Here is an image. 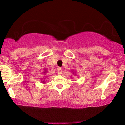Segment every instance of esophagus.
Instances as JSON below:
<instances>
[{"label": "esophagus", "instance_id": "34e87169", "mask_svg": "<svg viewBox=\"0 0 125 125\" xmlns=\"http://www.w3.org/2000/svg\"><path fill=\"white\" fill-rule=\"evenodd\" d=\"M61 73H62V69L61 68H59L57 69V74L59 75H61Z\"/></svg>", "mask_w": 125, "mask_h": 125}]
</instances>
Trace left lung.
Returning <instances> with one entry per match:
<instances>
[{"label":"left lung","instance_id":"left-lung-1","mask_svg":"<svg viewBox=\"0 0 125 125\" xmlns=\"http://www.w3.org/2000/svg\"><path fill=\"white\" fill-rule=\"evenodd\" d=\"M73 74H74V75H76V72H73Z\"/></svg>","mask_w":125,"mask_h":125}]
</instances>
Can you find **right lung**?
<instances>
[{
  "label": "right lung",
  "mask_w": 125,
  "mask_h": 125,
  "mask_svg": "<svg viewBox=\"0 0 125 125\" xmlns=\"http://www.w3.org/2000/svg\"><path fill=\"white\" fill-rule=\"evenodd\" d=\"M47 70H46V69H45V71H44V74H45V73H47ZM41 81H42V83H45V80H44V78H43V79H42V78H41Z\"/></svg>",
  "instance_id": "add662e5"
}]
</instances>
